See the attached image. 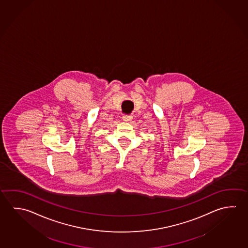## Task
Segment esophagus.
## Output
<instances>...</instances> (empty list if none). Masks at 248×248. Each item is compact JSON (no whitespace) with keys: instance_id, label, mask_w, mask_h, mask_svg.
I'll list each match as a JSON object with an SVG mask.
<instances>
[{"instance_id":"34e87169","label":"esophagus","mask_w":248,"mask_h":248,"mask_svg":"<svg viewBox=\"0 0 248 248\" xmlns=\"http://www.w3.org/2000/svg\"><path fill=\"white\" fill-rule=\"evenodd\" d=\"M123 119H124V121H125V122H130V121H131V120L133 119V117H132L131 115H124V116L123 117Z\"/></svg>"}]
</instances>
